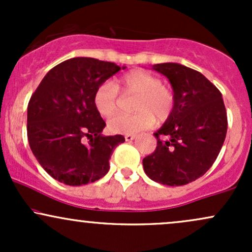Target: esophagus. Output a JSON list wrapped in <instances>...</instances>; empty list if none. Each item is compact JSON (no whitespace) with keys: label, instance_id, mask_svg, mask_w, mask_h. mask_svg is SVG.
Here are the masks:
<instances>
[{"label":"esophagus","instance_id":"obj_1","mask_svg":"<svg viewBox=\"0 0 252 252\" xmlns=\"http://www.w3.org/2000/svg\"><path fill=\"white\" fill-rule=\"evenodd\" d=\"M136 135H132V134H126V136H124V138H126V142H131L132 140H135Z\"/></svg>","mask_w":252,"mask_h":252}]
</instances>
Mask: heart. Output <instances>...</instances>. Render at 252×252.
Returning a JSON list of instances; mask_svg holds the SVG:
<instances>
[{"mask_svg":"<svg viewBox=\"0 0 252 252\" xmlns=\"http://www.w3.org/2000/svg\"><path fill=\"white\" fill-rule=\"evenodd\" d=\"M124 94L136 96L134 115H117L110 118L108 128L114 134H136L149 128L158 121L166 120L174 108V94L162 85V80L144 71H131L124 74L116 84L104 82L94 94V108L104 117H110L117 111L120 91Z\"/></svg>","mask_w":252,"mask_h":252,"instance_id":"1","label":"heart"}]
</instances>
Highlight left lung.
Returning <instances> with one entry per match:
<instances>
[{"instance_id": "8db88e82", "label": "left lung", "mask_w": 252, "mask_h": 252, "mask_svg": "<svg viewBox=\"0 0 252 252\" xmlns=\"http://www.w3.org/2000/svg\"><path fill=\"white\" fill-rule=\"evenodd\" d=\"M153 70L168 78L175 100L154 132L158 147L143 158V168L158 184L182 186L204 175L216 161L227 131L226 109L220 91L200 72L176 63H156Z\"/></svg>"}]
</instances>
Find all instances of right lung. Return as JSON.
Returning a JSON list of instances; mask_svg holds the SVG:
<instances>
[{"label": "right lung", "mask_w": 252, "mask_h": 252, "mask_svg": "<svg viewBox=\"0 0 252 252\" xmlns=\"http://www.w3.org/2000/svg\"><path fill=\"white\" fill-rule=\"evenodd\" d=\"M121 68L126 66L72 58L48 71L32 94L27 108L28 142L37 162L56 180L80 186L109 172L112 152L126 140L122 135H102L105 122L94 108V94Z\"/></svg>", "instance_id": "right-lung-1"}]
</instances>
